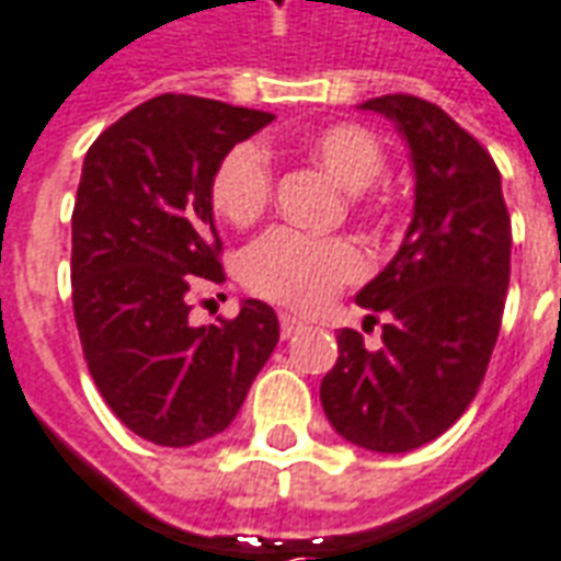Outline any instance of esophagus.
Here are the masks:
<instances>
[{
    "mask_svg": "<svg viewBox=\"0 0 561 561\" xmlns=\"http://www.w3.org/2000/svg\"><path fill=\"white\" fill-rule=\"evenodd\" d=\"M308 325L301 320H296V317H289V313H280V334L284 337H293V334H298V331H305Z\"/></svg>",
    "mask_w": 561,
    "mask_h": 561,
    "instance_id": "34e87169",
    "label": "esophagus"
}]
</instances>
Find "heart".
I'll use <instances>...</instances> for the list:
<instances>
[{"label":"heart","instance_id":"heart-1","mask_svg":"<svg viewBox=\"0 0 561 561\" xmlns=\"http://www.w3.org/2000/svg\"><path fill=\"white\" fill-rule=\"evenodd\" d=\"M301 151L346 191H365L386 167V146L374 130L355 122H334L310 130ZM275 175L256 142H236L208 182V199L232 227L263 218L272 203ZM391 208L386 191L355 196V211L365 220H382ZM365 275V256L346 239H313L305 232L268 230L241 256V280L256 296L293 310H320L343 286Z\"/></svg>","mask_w":561,"mask_h":561}]
</instances>
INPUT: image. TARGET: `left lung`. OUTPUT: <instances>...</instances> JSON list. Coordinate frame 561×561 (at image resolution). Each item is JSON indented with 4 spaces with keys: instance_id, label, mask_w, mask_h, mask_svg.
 Listing matches in <instances>:
<instances>
[{
    "instance_id": "left-lung-1",
    "label": "left lung",
    "mask_w": 561,
    "mask_h": 561,
    "mask_svg": "<svg viewBox=\"0 0 561 561\" xmlns=\"http://www.w3.org/2000/svg\"><path fill=\"white\" fill-rule=\"evenodd\" d=\"M398 122L415 163V215L398 256L355 296L386 313L379 350L337 331L320 400L331 427L367 451L400 454L443 436L478 394L511 277V218L490 151L415 95L362 104Z\"/></svg>"
}]
</instances>
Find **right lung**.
Wrapping results in <instances>:
<instances>
[{
  "instance_id": "add662e5",
  "label": "right lung",
  "mask_w": 561,
  "mask_h": 561,
  "mask_svg": "<svg viewBox=\"0 0 561 561\" xmlns=\"http://www.w3.org/2000/svg\"><path fill=\"white\" fill-rule=\"evenodd\" d=\"M272 113L158 95L85 151L71 215V298L85 365L116 419L185 448L227 431L277 346L265 301L194 329L187 289L224 284L208 182L224 151Z\"/></svg>"
}]
</instances>
